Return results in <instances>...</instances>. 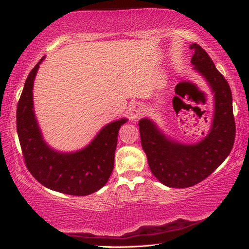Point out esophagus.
Here are the masks:
<instances>
[{
  "label": "esophagus",
  "mask_w": 249,
  "mask_h": 249,
  "mask_svg": "<svg viewBox=\"0 0 249 249\" xmlns=\"http://www.w3.org/2000/svg\"><path fill=\"white\" fill-rule=\"evenodd\" d=\"M144 106L142 103L137 102V103H134V105L130 106L128 107V115L130 117V120H138L139 117H142L144 114Z\"/></svg>",
  "instance_id": "obj_1"
}]
</instances>
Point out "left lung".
<instances>
[{"mask_svg": "<svg viewBox=\"0 0 249 249\" xmlns=\"http://www.w3.org/2000/svg\"><path fill=\"white\" fill-rule=\"evenodd\" d=\"M192 64L213 93L214 110L206 137L182 143L162 132L150 119L139 121L140 140L152 174L168 187L185 188L208 178L231 152L235 139L232 92L223 75L199 44L192 43Z\"/></svg>", "mask_w": 249, "mask_h": 249, "instance_id": "obj_1", "label": "left lung"}]
</instances>
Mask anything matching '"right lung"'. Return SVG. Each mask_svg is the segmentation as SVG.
<instances>
[{
  "mask_svg": "<svg viewBox=\"0 0 249 249\" xmlns=\"http://www.w3.org/2000/svg\"><path fill=\"white\" fill-rule=\"evenodd\" d=\"M43 56L30 71L17 105V134L27 169L43 186L73 196H86L107 184L114 168L117 135L127 119H120L100 129L88 146L61 152L43 139L34 109V81Z\"/></svg>",
  "mask_w": 249,
  "mask_h": 249,
  "instance_id": "1",
  "label": "right lung"
}]
</instances>
